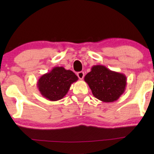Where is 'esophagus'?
<instances>
[{"label":"esophagus","mask_w":154,"mask_h":154,"mask_svg":"<svg viewBox=\"0 0 154 154\" xmlns=\"http://www.w3.org/2000/svg\"><path fill=\"white\" fill-rule=\"evenodd\" d=\"M77 75H78V77H79V79L82 80L84 78V75H84L83 71H80V72L77 73Z\"/></svg>","instance_id":"obj_1"}]
</instances>
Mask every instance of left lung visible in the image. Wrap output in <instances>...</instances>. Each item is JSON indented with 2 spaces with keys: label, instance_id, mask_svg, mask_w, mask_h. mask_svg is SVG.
<instances>
[{
  "label": "left lung",
  "instance_id": "left-lung-1",
  "mask_svg": "<svg viewBox=\"0 0 154 154\" xmlns=\"http://www.w3.org/2000/svg\"><path fill=\"white\" fill-rule=\"evenodd\" d=\"M84 80L94 97L104 102H113L119 100L127 85L125 75L111 71L103 65L92 66Z\"/></svg>",
  "mask_w": 154,
  "mask_h": 154
}]
</instances>
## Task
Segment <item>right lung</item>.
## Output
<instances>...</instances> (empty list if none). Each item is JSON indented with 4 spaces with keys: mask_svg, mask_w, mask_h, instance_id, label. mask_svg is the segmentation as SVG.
<instances>
[{
    "mask_svg": "<svg viewBox=\"0 0 154 154\" xmlns=\"http://www.w3.org/2000/svg\"><path fill=\"white\" fill-rule=\"evenodd\" d=\"M79 78L72 71L62 66H55L50 72L42 75L37 82L41 95L50 101L62 99L70 89L71 84Z\"/></svg>",
    "mask_w": 154,
    "mask_h": 154,
    "instance_id": "obj_1",
    "label": "right lung"
}]
</instances>
